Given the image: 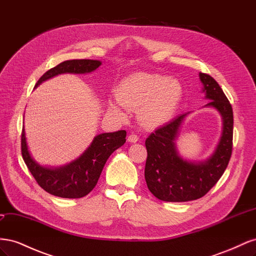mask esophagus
<instances>
[{
  "instance_id": "obj_1",
  "label": "esophagus",
  "mask_w": 256,
  "mask_h": 256,
  "mask_svg": "<svg viewBox=\"0 0 256 256\" xmlns=\"http://www.w3.org/2000/svg\"><path fill=\"white\" fill-rule=\"evenodd\" d=\"M128 141H129L130 143H136V142L138 141V136L136 134H129V136H128Z\"/></svg>"
}]
</instances>
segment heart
I'll return each instance as SVG.
<instances>
[{
	"label": "heart",
	"mask_w": 256,
	"mask_h": 256,
	"mask_svg": "<svg viewBox=\"0 0 256 256\" xmlns=\"http://www.w3.org/2000/svg\"><path fill=\"white\" fill-rule=\"evenodd\" d=\"M182 96L176 79L154 74H134L124 79L116 90V102H109L111 112L122 115V106L137 109L138 118L146 128H156L172 118Z\"/></svg>",
	"instance_id": "obj_1"
}]
</instances>
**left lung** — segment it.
<instances>
[{"label": "left lung", "instance_id": "8db88e82", "mask_svg": "<svg viewBox=\"0 0 256 256\" xmlns=\"http://www.w3.org/2000/svg\"><path fill=\"white\" fill-rule=\"evenodd\" d=\"M200 79L204 84L206 98L210 100L207 106L222 115V136L212 156L198 164L182 159L175 148L174 141L186 114L156 129L146 138L145 180L152 194L166 202H188L204 196L218 182L232 156L234 125L232 104L212 76L200 72Z\"/></svg>", "mask_w": 256, "mask_h": 256}]
</instances>
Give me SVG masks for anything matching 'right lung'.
Wrapping results in <instances>:
<instances>
[{"label": "right lung", "instance_id": "1", "mask_svg": "<svg viewBox=\"0 0 256 256\" xmlns=\"http://www.w3.org/2000/svg\"><path fill=\"white\" fill-rule=\"evenodd\" d=\"M102 62L94 60H70L44 72L35 86L58 74H84L95 70ZM125 130L97 136L80 158L64 168H47L38 166L30 157L26 141L24 127L21 132V154L37 184L52 196L64 198H80L95 188L106 162L111 154L126 142Z\"/></svg>", "mask_w": 256, "mask_h": 256}]
</instances>
